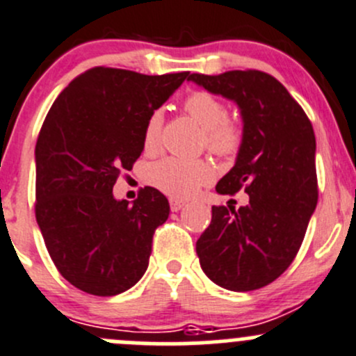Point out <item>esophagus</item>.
Returning <instances> with one entry per match:
<instances>
[{
  "instance_id": "1",
  "label": "esophagus",
  "mask_w": 356,
  "mask_h": 356,
  "mask_svg": "<svg viewBox=\"0 0 356 356\" xmlns=\"http://www.w3.org/2000/svg\"><path fill=\"white\" fill-rule=\"evenodd\" d=\"M170 206H171V211H173V213H177V211H179L183 206H185V202H183V200H178V199H171Z\"/></svg>"
}]
</instances>
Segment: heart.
<instances>
[{"label": "heart", "instance_id": "heart-1", "mask_svg": "<svg viewBox=\"0 0 356 356\" xmlns=\"http://www.w3.org/2000/svg\"><path fill=\"white\" fill-rule=\"evenodd\" d=\"M186 114L204 129V142L211 152L218 156H232L238 150L242 133L234 122L228 121L227 105L207 91H193L183 102ZM163 128V111H154L143 129V145L154 149L159 142ZM214 170L204 159H179L163 157L147 171V179L152 186L175 199H186L209 183Z\"/></svg>", "mask_w": 356, "mask_h": 356}]
</instances>
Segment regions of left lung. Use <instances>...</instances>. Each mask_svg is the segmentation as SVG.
Here are the masks:
<instances>
[{
	"label": "left lung",
	"mask_w": 356,
	"mask_h": 356,
	"mask_svg": "<svg viewBox=\"0 0 356 356\" xmlns=\"http://www.w3.org/2000/svg\"><path fill=\"white\" fill-rule=\"evenodd\" d=\"M188 81L241 108L242 143L216 192L244 188L248 206H213L197 241L200 268L228 291H254L279 279L296 258L316 207L315 133L282 83L261 70L190 74Z\"/></svg>",
	"instance_id": "1"
}]
</instances>
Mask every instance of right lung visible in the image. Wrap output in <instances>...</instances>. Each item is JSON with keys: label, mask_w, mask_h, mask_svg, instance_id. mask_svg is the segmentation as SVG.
<instances>
[{"label": "right lung", "mask_w": 356, "mask_h": 356, "mask_svg": "<svg viewBox=\"0 0 356 356\" xmlns=\"http://www.w3.org/2000/svg\"><path fill=\"white\" fill-rule=\"evenodd\" d=\"M188 76L93 67L51 105L34 152L36 221L57 270L77 289L115 296L145 273L170 202L152 186L133 204L115 200L112 188L142 154L149 115Z\"/></svg>", "instance_id": "add662e5"}]
</instances>
